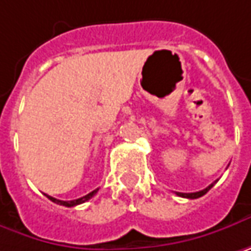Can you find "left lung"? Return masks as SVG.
Masks as SVG:
<instances>
[{"instance_id":"1","label":"left lung","mask_w":251,"mask_h":251,"mask_svg":"<svg viewBox=\"0 0 251 251\" xmlns=\"http://www.w3.org/2000/svg\"><path fill=\"white\" fill-rule=\"evenodd\" d=\"M214 183H217V180L213 182L212 184H209L206 189H203V190H200V192H195V193H180V192H176V195H177V196H180V198H186V199H198V198H201L203 195H206V193L213 187Z\"/></svg>"}]
</instances>
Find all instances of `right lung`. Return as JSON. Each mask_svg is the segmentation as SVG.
<instances>
[{
  "label": "right lung",
  "mask_w": 251,
  "mask_h": 251,
  "mask_svg": "<svg viewBox=\"0 0 251 251\" xmlns=\"http://www.w3.org/2000/svg\"><path fill=\"white\" fill-rule=\"evenodd\" d=\"M99 189H95L94 192H91V193H88L86 196H83V198H79V199L76 200H68V201H65V200H59V199H55V198H52V196H48V195H45L48 199L51 200V201H53V203H56V204H61V206H67V207H74V206H76V204H81V203H85L86 200H89L91 198H94L96 195V192H98Z\"/></svg>",
  "instance_id": "obj_1"
}]
</instances>
